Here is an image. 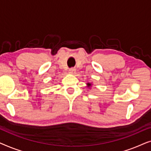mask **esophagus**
I'll return each instance as SVG.
<instances>
[{
	"mask_svg": "<svg viewBox=\"0 0 151 151\" xmlns=\"http://www.w3.org/2000/svg\"><path fill=\"white\" fill-rule=\"evenodd\" d=\"M76 72V70L74 69V68H71L69 71V73L70 74H71V75H75Z\"/></svg>",
	"mask_w": 151,
	"mask_h": 151,
	"instance_id": "obj_1",
	"label": "esophagus"
}]
</instances>
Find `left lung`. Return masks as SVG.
Here are the masks:
<instances>
[{
    "instance_id": "1",
    "label": "left lung",
    "mask_w": 151,
    "mask_h": 151,
    "mask_svg": "<svg viewBox=\"0 0 151 151\" xmlns=\"http://www.w3.org/2000/svg\"><path fill=\"white\" fill-rule=\"evenodd\" d=\"M86 86H87V87L88 88H90L91 87V86H92V84L91 83V82H87V83H86Z\"/></svg>"
}]
</instances>
